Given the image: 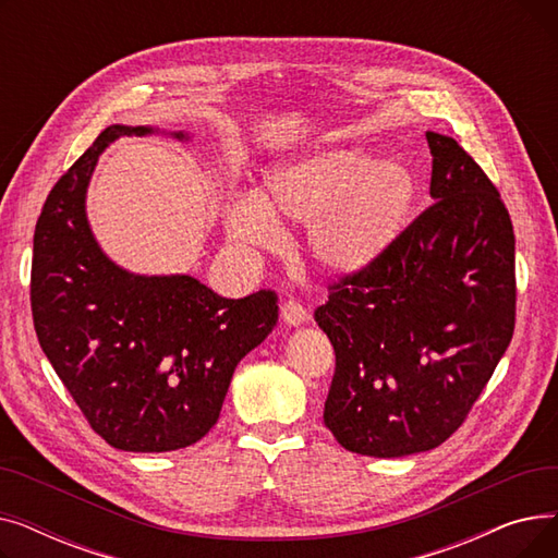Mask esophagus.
Wrapping results in <instances>:
<instances>
[{"label": "esophagus", "instance_id": "1", "mask_svg": "<svg viewBox=\"0 0 558 558\" xmlns=\"http://www.w3.org/2000/svg\"><path fill=\"white\" fill-rule=\"evenodd\" d=\"M280 312H282V318H284L287 326H301V324H305L307 316H310L307 310H305V305L299 303V301H294V299H287V301L282 303Z\"/></svg>", "mask_w": 558, "mask_h": 558}]
</instances>
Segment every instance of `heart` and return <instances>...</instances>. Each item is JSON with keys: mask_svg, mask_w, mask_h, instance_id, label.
<instances>
[{"mask_svg": "<svg viewBox=\"0 0 558 558\" xmlns=\"http://www.w3.org/2000/svg\"><path fill=\"white\" fill-rule=\"evenodd\" d=\"M418 196L414 173L360 149H328L276 171L267 196L228 205L226 228L242 246L269 244L276 219L310 223V248L324 267L362 271L402 232Z\"/></svg>", "mask_w": 558, "mask_h": 558, "instance_id": "heart-1", "label": "heart"}]
</instances>
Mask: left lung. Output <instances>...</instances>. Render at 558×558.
I'll return each instance as SVG.
<instances>
[{"mask_svg":"<svg viewBox=\"0 0 558 558\" xmlns=\"http://www.w3.org/2000/svg\"><path fill=\"white\" fill-rule=\"evenodd\" d=\"M434 203L314 310L335 348L324 421L366 457L425 452L463 425L515 328V234L484 169L425 133Z\"/></svg>","mask_w":558,"mask_h":558,"instance_id":"8db88e82","label":"left lung"}]
</instances>
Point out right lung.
Instances as JSON below:
<instances>
[{
	"label": "right lung",
	"mask_w": 558,
	"mask_h": 558,
	"mask_svg": "<svg viewBox=\"0 0 558 558\" xmlns=\"http://www.w3.org/2000/svg\"><path fill=\"white\" fill-rule=\"evenodd\" d=\"M108 126L51 187L34 232L32 314L53 371L117 450L171 452L219 421L230 377L278 320V294L223 299L190 276H133L97 246L85 187ZM175 137H185L175 133Z\"/></svg>",
	"instance_id": "obj_1"
}]
</instances>
